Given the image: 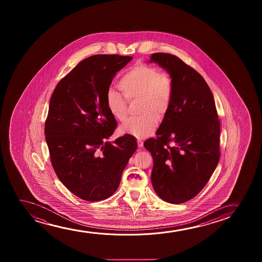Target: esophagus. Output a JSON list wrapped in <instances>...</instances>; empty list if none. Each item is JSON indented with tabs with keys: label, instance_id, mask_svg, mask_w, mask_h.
I'll list each match as a JSON object with an SVG mask.
<instances>
[{
	"label": "esophagus",
	"instance_id": "1",
	"mask_svg": "<svg viewBox=\"0 0 262 262\" xmlns=\"http://www.w3.org/2000/svg\"><path fill=\"white\" fill-rule=\"evenodd\" d=\"M138 147H143V142L141 140H138Z\"/></svg>",
	"mask_w": 262,
	"mask_h": 262
}]
</instances>
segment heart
<instances>
[{
	"label": "heart",
	"mask_w": 262,
	"mask_h": 262,
	"mask_svg": "<svg viewBox=\"0 0 262 262\" xmlns=\"http://www.w3.org/2000/svg\"><path fill=\"white\" fill-rule=\"evenodd\" d=\"M122 94L115 90L106 93L105 103L112 116L119 122L127 118V102L139 101V118L129 119L122 124L121 133L138 139L150 136L158 122L167 116L172 106L174 85L168 72L148 64L138 65L122 76L118 82Z\"/></svg>",
	"instance_id": "1"
}]
</instances>
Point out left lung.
<instances>
[{
	"instance_id": "1",
	"label": "left lung",
	"mask_w": 262,
	"mask_h": 262,
	"mask_svg": "<svg viewBox=\"0 0 262 262\" xmlns=\"http://www.w3.org/2000/svg\"><path fill=\"white\" fill-rule=\"evenodd\" d=\"M172 76V106L157 132L144 142L154 160L151 182L156 193L172 204L201 192L220 158V122L203 77L176 55L151 54Z\"/></svg>"
}]
</instances>
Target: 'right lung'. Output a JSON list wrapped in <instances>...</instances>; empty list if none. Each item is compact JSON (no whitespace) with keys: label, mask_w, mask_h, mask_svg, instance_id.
I'll list each match as a JSON object with an SVG mask.
<instances>
[{"label":"right lung","mask_w":262,"mask_h":262,"mask_svg":"<svg viewBox=\"0 0 262 262\" xmlns=\"http://www.w3.org/2000/svg\"><path fill=\"white\" fill-rule=\"evenodd\" d=\"M132 59L119 54L86 58L51 97L45 124L51 163L65 187L84 201H103L115 193L138 147L129 134L106 141L117 126L106 93L116 72Z\"/></svg>","instance_id":"1"}]
</instances>
